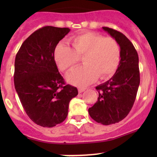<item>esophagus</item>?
<instances>
[{"label":"esophagus","mask_w":157,"mask_h":157,"mask_svg":"<svg viewBox=\"0 0 157 157\" xmlns=\"http://www.w3.org/2000/svg\"><path fill=\"white\" fill-rule=\"evenodd\" d=\"M85 90H86V89H85V88H81V87H80V88L78 89V92L80 93H83V91H85Z\"/></svg>","instance_id":"34e87169"}]
</instances>
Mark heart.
I'll list each match as a JSON object with an SVG mask.
<instances>
[{
  "instance_id": "obj_1",
  "label": "heart",
  "mask_w": 157,
  "mask_h": 157,
  "mask_svg": "<svg viewBox=\"0 0 157 157\" xmlns=\"http://www.w3.org/2000/svg\"><path fill=\"white\" fill-rule=\"evenodd\" d=\"M69 44L71 46L58 44L54 51V58L58 68L66 72L83 56L84 65L72 70L67 76V80L72 84L86 86L99 76L101 79L109 78L119 65L121 48L114 38L86 32L73 36Z\"/></svg>"
}]
</instances>
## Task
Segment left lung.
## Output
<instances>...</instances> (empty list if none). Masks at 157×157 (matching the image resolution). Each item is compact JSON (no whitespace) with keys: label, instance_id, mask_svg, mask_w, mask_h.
<instances>
[{"label":"left lung","instance_id":"8db88e82","mask_svg":"<svg viewBox=\"0 0 157 157\" xmlns=\"http://www.w3.org/2000/svg\"><path fill=\"white\" fill-rule=\"evenodd\" d=\"M102 29L119 44L121 60L115 74L96 87L98 100L88 112L96 122L109 125L124 119L132 109L140 84V71L138 55L131 41L117 30Z\"/></svg>","mask_w":157,"mask_h":157}]
</instances>
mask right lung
<instances>
[{"label": "right lung", "instance_id": "right-lung-1", "mask_svg": "<svg viewBox=\"0 0 157 157\" xmlns=\"http://www.w3.org/2000/svg\"><path fill=\"white\" fill-rule=\"evenodd\" d=\"M70 30L44 26L30 35L16 55V91L30 119L42 127L63 122L70 101L78 94L77 88L64 85L54 58L55 47Z\"/></svg>", "mask_w": 157, "mask_h": 157}]
</instances>
